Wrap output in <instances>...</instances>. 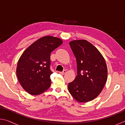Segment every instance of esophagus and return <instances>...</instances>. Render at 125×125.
Listing matches in <instances>:
<instances>
[{
  "instance_id": "obj_1",
  "label": "esophagus",
  "mask_w": 125,
  "mask_h": 125,
  "mask_svg": "<svg viewBox=\"0 0 125 125\" xmlns=\"http://www.w3.org/2000/svg\"><path fill=\"white\" fill-rule=\"evenodd\" d=\"M60 74H61L63 75V74H64L65 73H66V71L64 70V71H63V72H60Z\"/></svg>"
}]
</instances>
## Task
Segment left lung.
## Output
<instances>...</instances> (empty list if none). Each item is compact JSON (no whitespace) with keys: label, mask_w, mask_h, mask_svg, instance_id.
Listing matches in <instances>:
<instances>
[{"label":"left lung","mask_w":125,"mask_h":125,"mask_svg":"<svg viewBox=\"0 0 125 125\" xmlns=\"http://www.w3.org/2000/svg\"><path fill=\"white\" fill-rule=\"evenodd\" d=\"M69 45L77 60V75L68 83V91L78 102H88L96 98L104 87L106 63L98 50L86 40H73Z\"/></svg>","instance_id":"obj_1"}]
</instances>
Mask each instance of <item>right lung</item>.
I'll use <instances>...</instances> for the list:
<instances>
[{
    "instance_id": "add662e5",
    "label": "right lung",
    "mask_w": 125,
    "mask_h": 125,
    "mask_svg": "<svg viewBox=\"0 0 125 125\" xmlns=\"http://www.w3.org/2000/svg\"><path fill=\"white\" fill-rule=\"evenodd\" d=\"M63 43L62 40L51 36H44L31 45L18 61L16 74L24 89L33 95L47 90L51 85L50 55Z\"/></svg>"
}]
</instances>
